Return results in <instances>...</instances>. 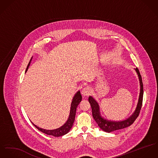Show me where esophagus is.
<instances>
[{
  "label": "esophagus",
  "instance_id": "1",
  "mask_svg": "<svg viewBox=\"0 0 158 158\" xmlns=\"http://www.w3.org/2000/svg\"><path fill=\"white\" fill-rule=\"evenodd\" d=\"M91 93V89L89 87H85L81 91V93L84 96H88V95L90 94V93Z\"/></svg>",
  "mask_w": 158,
  "mask_h": 158
}]
</instances>
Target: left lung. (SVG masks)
I'll use <instances>...</instances> for the list:
<instances>
[{"mask_svg": "<svg viewBox=\"0 0 158 158\" xmlns=\"http://www.w3.org/2000/svg\"><path fill=\"white\" fill-rule=\"evenodd\" d=\"M135 70L136 71L139 79L140 93H139V99H138V102L136 110H135L133 113L127 119L122 121H109L104 119L101 114L100 108L98 102L92 96H89L88 98V102L90 104L91 110H92L93 117L95 121L98 123V126L105 132L110 133L111 131H116L118 130H121L130 126L133 123L135 122V121L136 119V118L138 117L139 114L142 104L143 89V84H142V77L140 76V72L138 68L135 69Z\"/></svg>", "mask_w": 158, "mask_h": 158, "instance_id": "left-lung-1", "label": "left lung"}]
</instances>
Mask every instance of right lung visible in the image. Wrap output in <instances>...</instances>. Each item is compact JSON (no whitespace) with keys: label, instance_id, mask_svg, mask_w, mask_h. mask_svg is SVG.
Masks as SVG:
<instances>
[{"label":"right lung","instance_id":"obj_1","mask_svg":"<svg viewBox=\"0 0 158 158\" xmlns=\"http://www.w3.org/2000/svg\"><path fill=\"white\" fill-rule=\"evenodd\" d=\"M30 60V62H31ZM30 62H29L27 69L25 71V73L27 72V71L28 70L30 64ZM82 101V96L81 94V92L79 91H78L74 95V96L73 98L72 102H71V104L70 112V115L69 117V119L67 120V121L65 123L62 127L57 128V129H54V130H45V129H43L42 128H39V127L36 126L35 124H34L33 123H32L33 124V125H35V128H37L39 130H40V131H42V133L47 134L48 135H52L54 136L55 137H58V136H61L63 135H65V134L68 133L73 125V123L75 119V116H76V108L78 105L80 104V102Z\"/></svg>","mask_w":158,"mask_h":158}]
</instances>
